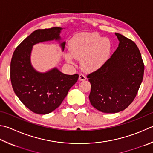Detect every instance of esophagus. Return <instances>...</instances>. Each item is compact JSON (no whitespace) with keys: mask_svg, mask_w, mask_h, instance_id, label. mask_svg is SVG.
<instances>
[{"mask_svg":"<svg viewBox=\"0 0 153 153\" xmlns=\"http://www.w3.org/2000/svg\"><path fill=\"white\" fill-rule=\"evenodd\" d=\"M79 79L80 80V81H84V80L86 79V77H85V76H84V74H79Z\"/></svg>","mask_w":153,"mask_h":153,"instance_id":"esophagus-1","label":"esophagus"}]
</instances>
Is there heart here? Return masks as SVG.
I'll return each instance as SVG.
<instances>
[{"label": "heart", "mask_w": 153, "mask_h": 153, "mask_svg": "<svg viewBox=\"0 0 153 153\" xmlns=\"http://www.w3.org/2000/svg\"><path fill=\"white\" fill-rule=\"evenodd\" d=\"M71 54L67 59L71 62L74 57L82 60V65L87 70H96L102 67L109 59L112 51L110 39L102 38L96 33H79L69 43Z\"/></svg>", "instance_id": "1"}]
</instances>
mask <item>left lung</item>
<instances>
[{
	"instance_id": "left-lung-1",
	"label": "left lung",
	"mask_w": 153,
	"mask_h": 153,
	"mask_svg": "<svg viewBox=\"0 0 153 153\" xmlns=\"http://www.w3.org/2000/svg\"><path fill=\"white\" fill-rule=\"evenodd\" d=\"M118 47L106 62L87 76L90 103L100 112L123 111L134 100L142 83L144 65L136 43L116 33Z\"/></svg>"
}]
</instances>
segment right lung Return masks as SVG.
<instances>
[{"mask_svg": "<svg viewBox=\"0 0 153 153\" xmlns=\"http://www.w3.org/2000/svg\"><path fill=\"white\" fill-rule=\"evenodd\" d=\"M63 29H38L19 44L10 62V81L19 100L33 112L46 114L62 103L68 91L77 82L79 75H67L53 68L40 73L30 63L33 45L43 41L60 40ZM65 42L61 43L63 51Z\"/></svg>", "mask_w": 153, "mask_h": 153, "instance_id": "add662e5", "label": "right lung"}]
</instances>
